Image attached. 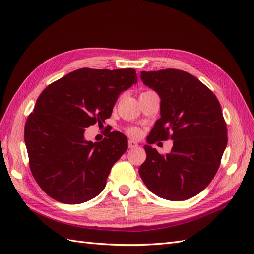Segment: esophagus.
Returning a JSON list of instances; mask_svg holds the SVG:
<instances>
[{"label": "esophagus", "mask_w": 254, "mask_h": 254, "mask_svg": "<svg viewBox=\"0 0 254 254\" xmlns=\"http://www.w3.org/2000/svg\"><path fill=\"white\" fill-rule=\"evenodd\" d=\"M128 147L129 148H135V147H137V143L134 142L133 140H129L128 141Z\"/></svg>", "instance_id": "34e87169"}]
</instances>
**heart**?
<instances>
[{
  "label": "heart",
  "mask_w": 254,
  "mask_h": 254,
  "mask_svg": "<svg viewBox=\"0 0 254 254\" xmlns=\"http://www.w3.org/2000/svg\"><path fill=\"white\" fill-rule=\"evenodd\" d=\"M128 133L131 136L136 137L141 134V131L137 128H130V129H128Z\"/></svg>",
  "instance_id": "obj_1"
}]
</instances>
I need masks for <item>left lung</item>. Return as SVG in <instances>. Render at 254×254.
<instances>
[{
  "label": "left lung",
  "instance_id": "8db88e82",
  "mask_svg": "<svg viewBox=\"0 0 254 254\" xmlns=\"http://www.w3.org/2000/svg\"><path fill=\"white\" fill-rule=\"evenodd\" d=\"M144 84L161 98V118L147 143L174 141L170 153L160 155L145 145V162L139 173L157 196L180 201L209 186L216 175L228 136L217 97L195 76L175 68L141 72Z\"/></svg>",
  "mask_w": 254,
  "mask_h": 254
}]
</instances>
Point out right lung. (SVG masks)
I'll use <instances>...</instances> for the list:
<instances>
[{
	"instance_id": "obj_1",
	"label": "right lung",
	"mask_w": 254,
	"mask_h": 254,
	"mask_svg": "<svg viewBox=\"0 0 254 254\" xmlns=\"http://www.w3.org/2000/svg\"><path fill=\"white\" fill-rule=\"evenodd\" d=\"M134 68L83 67L51 83L38 97L24 140L35 180L55 200L77 204L106 187L113 164L128 148L112 131L102 142L84 140V128L111 117L121 92L136 83Z\"/></svg>"
}]
</instances>
